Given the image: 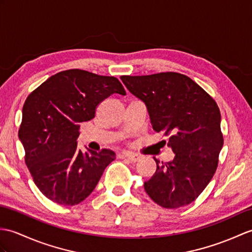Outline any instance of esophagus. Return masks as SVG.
<instances>
[{
    "instance_id": "1",
    "label": "esophagus",
    "mask_w": 252,
    "mask_h": 252,
    "mask_svg": "<svg viewBox=\"0 0 252 252\" xmlns=\"http://www.w3.org/2000/svg\"><path fill=\"white\" fill-rule=\"evenodd\" d=\"M122 157L126 158V159L131 162H137L140 159V156L134 153H124L122 154Z\"/></svg>"
}]
</instances>
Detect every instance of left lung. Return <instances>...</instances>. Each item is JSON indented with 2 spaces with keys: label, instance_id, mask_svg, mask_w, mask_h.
<instances>
[{
  "label": "left lung",
  "instance_id": "1",
  "mask_svg": "<svg viewBox=\"0 0 252 252\" xmlns=\"http://www.w3.org/2000/svg\"><path fill=\"white\" fill-rule=\"evenodd\" d=\"M122 83L147 107L156 132L168 135L175 154L144 188L164 208L189 205L212 180L223 146L217 103L188 76L167 72L146 76H121Z\"/></svg>",
  "mask_w": 252,
  "mask_h": 252
}]
</instances>
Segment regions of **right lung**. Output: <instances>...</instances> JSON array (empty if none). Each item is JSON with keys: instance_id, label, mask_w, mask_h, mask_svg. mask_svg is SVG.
<instances>
[{"instance_id": "add662e5", "label": "right lung", "mask_w": 252, "mask_h": 252, "mask_svg": "<svg viewBox=\"0 0 252 252\" xmlns=\"http://www.w3.org/2000/svg\"><path fill=\"white\" fill-rule=\"evenodd\" d=\"M114 93L126 95L116 77L75 68L51 76L27 97L18 136L34 183L50 201L83 202L116 159L109 149L83 153L76 140L81 122L94 118L97 105Z\"/></svg>"}]
</instances>
